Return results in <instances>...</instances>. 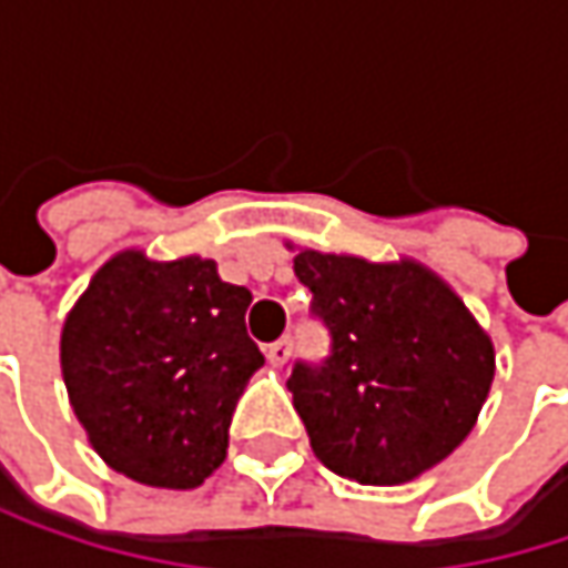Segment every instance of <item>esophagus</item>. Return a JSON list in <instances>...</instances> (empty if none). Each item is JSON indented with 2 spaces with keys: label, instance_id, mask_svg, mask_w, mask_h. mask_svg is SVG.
<instances>
[{
  "label": "esophagus",
  "instance_id": "1",
  "mask_svg": "<svg viewBox=\"0 0 568 568\" xmlns=\"http://www.w3.org/2000/svg\"><path fill=\"white\" fill-rule=\"evenodd\" d=\"M288 355H292V342H288V338H280V342H273V345L266 348V358H270L273 368H283L285 362H288Z\"/></svg>",
  "mask_w": 568,
  "mask_h": 568
}]
</instances>
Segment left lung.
<instances>
[{
    "label": "left lung",
    "mask_w": 568,
    "mask_h": 568,
    "mask_svg": "<svg viewBox=\"0 0 568 568\" xmlns=\"http://www.w3.org/2000/svg\"><path fill=\"white\" fill-rule=\"evenodd\" d=\"M292 266L332 332L328 362L295 365L285 382L315 457L368 487L407 484L450 457L497 372L494 342L464 298L407 256L298 250Z\"/></svg>",
    "instance_id": "obj_1"
}]
</instances>
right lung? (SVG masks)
<instances>
[{"mask_svg":"<svg viewBox=\"0 0 568 568\" xmlns=\"http://www.w3.org/2000/svg\"><path fill=\"white\" fill-rule=\"evenodd\" d=\"M250 288L213 260L114 253L61 325V378L98 457L161 490H193L223 460L236 400L263 368Z\"/></svg>","mask_w":568,"mask_h":568,"instance_id":"add662e5","label":"right lung"}]
</instances>
